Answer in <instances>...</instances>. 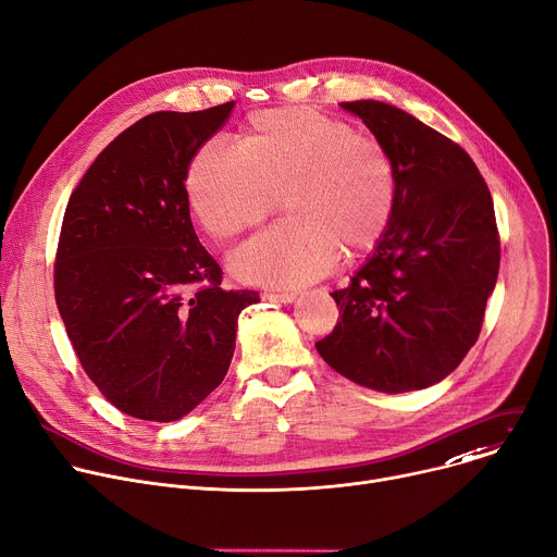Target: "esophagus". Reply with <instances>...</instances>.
<instances>
[{"label": "esophagus", "instance_id": "34e87169", "mask_svg": "<svg viewBox=\"0 0 557 557\" xmlns=\"http://www.w3.org/2000/svg\"><path fill=\"white\" fill-rule=\"evenodd\" d=\"M264 300H269V302H277V305H288V302H293L295 300V293H273V290H267L264 295H262Z\"/></svg>", "mask_w": 557, "mask_h": 557}]
</instances>
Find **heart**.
<instances>
[{
  "mask_svg": "<svg viewBox=\"0 0 557 557\" xmlns=\"http://www.w3.org/2000/svg\"><path fill=\"white\" fill-rule=\"evenodd\" d=\"M201 228L228 239L275 210L288 214L231 255L248 284L295 288L324 277L341 250L358 257L385 237L398 201V172L385 147L341 119L307 107L252 114L239 147L203 143L185 172Z\"/></svg>",
  "mask_w": 557,
  "mask_h": 557,
  "instance_id": "1",
  "label": "heart"
}]
</instances>
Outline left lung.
I'll return each mask as SVG.
<instances>
[{
    "instance_id": "left-lung-1",
    "label": "left lung",
    "mask_w": 557,
    "mask_h": 557,
    "mask_svg": "<svg viewBox=\"0 0 557 557\" xmlns=\"http://www.w3.org/2000/svg\"><path fill=\"white\" fill-rule=\"evenodd\" d=\"M389 152L398 201L385 237L347 288L318 354L345 379L387 394L430 387L476 343L499 273L493 197L455 140L407 111L343 102Z\"/></svg>"
}]
</instances>
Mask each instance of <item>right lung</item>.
I'll return each instance as SVG.
<instances>
[{
  "label": "right lung",
  "mask_w": 557,
  "mask_h": 557,
  "mask_svg": "<svg viewBox=\"0 0 557 557\" xmlns=\"http://www.w3.org/2000/svg\"><path fill=\"white\" fill-rule=\"evenodd\" d=\"M235 102L157 111L111 140L71 193L55 305L78 360L121 412L178 421L224 381L257 290H224L199 244L185 172Z\"/></svg>",
  "instance_id": "right-lung-1"
}]
</instances>
